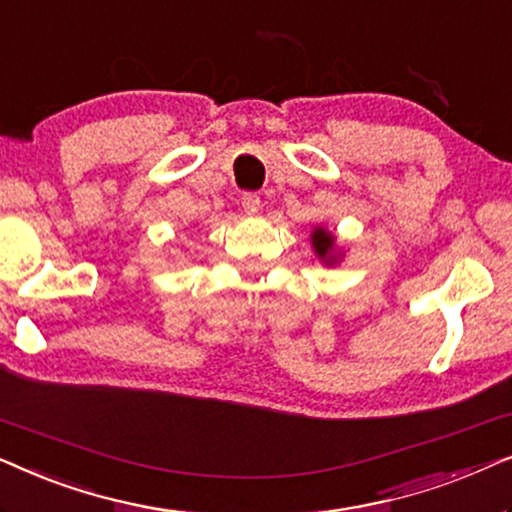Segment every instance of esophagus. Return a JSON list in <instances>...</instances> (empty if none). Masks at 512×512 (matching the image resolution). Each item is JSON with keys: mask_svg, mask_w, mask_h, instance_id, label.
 Returning a JSON list of instances; mask_svg holds the SVG:
<instances>
[{"mask_svg": "<svg viewBox=\"0 0 512 512\" xmlns=\"http://www.w3.org/2000/svg\"><path fill=\"white\" fill-rule=\"evenodd\" d=\"M242 207L247 214H256L261 209V198L256 193H244L242 195Z\"/></svg>", "mask_w": 512, "mask_h": 512, "instance_id": "obj_1", "label": "esophagus"}]
</instances>
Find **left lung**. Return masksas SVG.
I'll return each instance as SVG.
<instances>
[{
	"mask_svg": "<svg viewBox=\"0 0 512 512\" xmlns=\"http://www.w3.org/2000/svg\"><path fill=\"white\" fill-rule=\"evenodd\" d=\"M312 247L314 254H317L326 265L338 263V256H335V237L328 233L326 228H314L312 230Z\"/></svg>",
	"mask_w": 512,
	"mask_h": 512,
	"instance_id": "obj_1",
	"label": "left lung"
}]
</instances>
